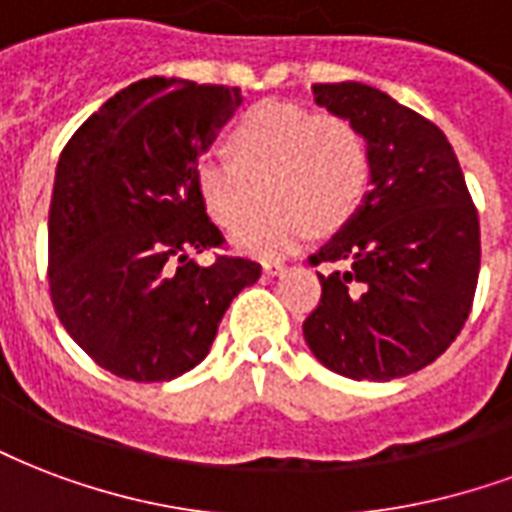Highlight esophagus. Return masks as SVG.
<instances>
[{
    "mask_svg": "<svg viewBox=\"0 0 512 512\" xmlns=\"http://www.w3.org/2000/svg\"><path fill=\"white\" fill-rule=\"evenodd\" d=\"M285 268L287 266L282 263V260H266V263H263V271H266L268 276H279Z\"/></svg>",
    "mask_w": 512,
    "mask_h": 512,
    "instance_id": "34e87169",
    "label": "esophagus"
}]
</instances>
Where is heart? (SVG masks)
<instances>
[{"label":"heart","mask_w":512,"mask_h":512,"mask_svg":"<svg viewBox=\"0 0 512 512\" xmlns=\"http://www.w3.org/2000/svg\"><path fill=\"white\" fill-rule=\"evenodd\" d=\"M227 149L233 160L203 157L195 165V189L208 217L236 227L257 206L260 184L266 187L271 203L233 233L246 255H285L312 227H342L372 176L366 138L347 116L290 102L252 105L230 130Z\"/></svg>","instance_id":"heart-1"}]
</instances>
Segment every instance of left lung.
I'll return each instance as SVG.
<instances>
[{
    "instance_id": "1",
    "label": "left lung",
    "mask_w": 512,
    "mask_h": 512,
    "mask_svg": "<svg viewBox=\"0 0 512 512\" xmlns=\"http://www.w3.org/2000/svg\"><path fill=\"white\" fill-rule=\"evenodd\" d=\"M314 102L363 132L372 189L314 255L320 304L304 339L325 369L388 382L437 361L475 301L480 222L453 146L434 121L366 83H314Z\"/></svg>"
}]
</instances>
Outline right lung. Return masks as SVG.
Segmentation results:
<instances>
[{"mask_svg": "<svg viewBox=\"0 0 512 512\" xmlns=\"http://www.w3.org/2000/svg\"><path fill=\"white\" fill-rule=\"evenodd\" d=\"M241 97L179 78L127 86L83 121L56 165L48 285L59 320L94 363L135 382L195 369L260 263L222 249L195 189L198 157Z\"/></svg>", "mask_w": 512, "mask_h": 512, "instance_id": "1", "label": "right lung"}]
</instances>
